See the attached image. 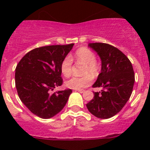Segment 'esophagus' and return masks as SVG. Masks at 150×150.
Listing matches in <instances>:
<instances>
[{"label": "esophagus", "instance_id": "obj_1", "mask_svg": "<svg viewBox=\"0 0 150 150\" xmlns=\"http://www.w3.org/2000/svg\"><path fill=\"white\" fill-rule=\"evenodd\" d=\"M76 91H79V92H80V93H83V92L85 91V90H83V89H76Z\"/></svg>", "mask_w": 150, "mask_h": 150}]
</instances>
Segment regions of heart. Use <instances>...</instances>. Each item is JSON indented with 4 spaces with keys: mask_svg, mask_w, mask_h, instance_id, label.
Segmentation results:
<instances>
[{
    "mask_svg": "<svg viewBox=\"0 0 150 150\" xmlns=\"http://www.w3.org/2000/svg\"><path fill=\"white\" fill-rule=\"evenodd\" d=\"M76 62L84 64L80 77H72L66 82V86L73 89H80L88 86L91 83V77L96 78L100 72V67L96 62V55L93 52L86 47L78 49L75 52ZM73 59L71 55L64 58L61 64V71L65 77H69L72 74Z\"/></svg>",
    "mask_w": 150,
    "mask_h": 150,
    "instance_id": "obj_1",
    "label": "heart"
}]
</instances>
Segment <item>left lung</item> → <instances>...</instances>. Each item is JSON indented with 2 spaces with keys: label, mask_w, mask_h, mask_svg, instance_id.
<instances>
[{
  "label": "left lung",
  "mask_w": 150,
  "mask_h": 150,
  "mask_svg": "<svg viewBox=\"0 0 150 150\" xmlns=\"http://www.w3.org/2000/svg\"><path fill=\"white\" fill-rule=\"evenodd\" d=\"M101 59V72L92 87H101L94 92L86 107L91 114L100 119L112 117L130 98L134 83L133 67L128 57L114 46L104 43H88Z\"/></svg>",
  "instance_id": "8db88e82"
}]
</instances>
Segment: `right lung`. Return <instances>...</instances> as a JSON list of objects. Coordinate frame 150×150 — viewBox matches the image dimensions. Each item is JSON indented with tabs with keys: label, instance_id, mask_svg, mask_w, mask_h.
<instances>
[{
	"label": "right lung",
	"instance_id": "right-lung-1",
	"mask_svg": "<svg viewBox=\"0 0 150 150\" xmlns=\"http://www.w3.org/2000/svg\"><path fill=\"white\" fill-rule=\"evenodd\" d=\"M74 43L36 48L24 55L16 67L15 82L20 100L30 112L42 119H50L64 108L71 89L52 93L63 79L61 64Z\"/></svg>",
	"mask_w": 150,
	"mask_h": 150
}]
</instances>
